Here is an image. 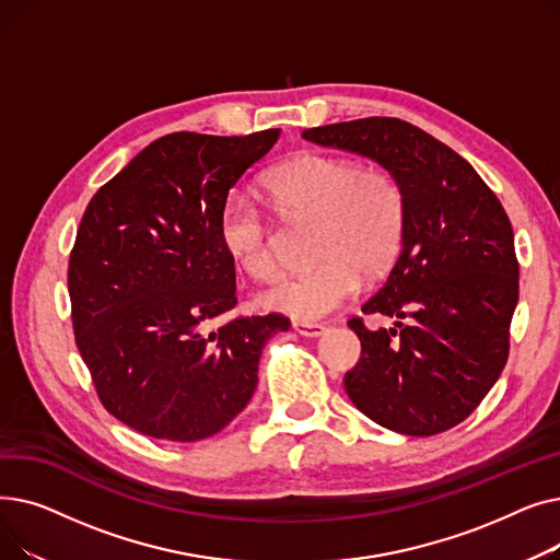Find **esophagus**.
Masks as SVG:
<instances>
[{
  "label": "esophagus",
  "instance_id": "esophagus-1",
  "mask_svg": "<svg viewBox=\"0 0 560 560\" xmlns=\"http://www.w3.org/2000/svg\"><path fill=\"white\" fill-rule=\"evenodd\" d=\"M292 329H295L300 336H306V338H317V336L327 331V327L319 325V322H300V319L292 322Z\"/></svg>",
  "mask_w": 560,
  "mask_h": 560
}]
</instances>
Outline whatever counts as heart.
Masks as SVG:
<instances>
[{
	"label": "heart",
	"mask_w": 560,
	"mask_h": 560,
	"mask_svg": "<svg viewBox=\"0 0 560 560\" xmlns=\"http://www.w3.org/2000/svg\"><path fill=\"white\" fill-rule=\"evenodd\" d=\"M265 188L290 220H315L313 258L306 272L288 275L262 292V304L313 322L347 304L361 288L397 258L406 229V197L397 176L381 165L306 152L265 176ZM226 254L258 279L279 272L277 233L260 206L233 195L220 218Z\"/></svg>",
	"instance_id": "1"
}]
</instances>
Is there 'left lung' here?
<instances>
[{"instance_id": "obj_1", "label": "left lung", "mask_w": 560, "mask_h": 560, "mask_svg": "<svg viewBox=\"0 0 560 560\" xmlns=\"http://www.w3.org/2000/svg\"><path fill=\"white\" fill-rule=\"evenodd\" d=\"M302 136L388 167L406 197L399 258L361 308L397 322L378 331L359 315L347 322L361 340V359L345 374L349 399L404 435L456 427L509 359L520 262L502 201L452 147L397 117H363Z\"/></svg>"}]
</instances>
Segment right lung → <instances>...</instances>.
I'll list each match as a JSON object with an SVG mask.
<instances>
[{"label":"right lung","instance_id":"1","mask_svg":"<svg viewBox=\"0 0 560 560\" xmlns=\"http://www.w3.org/2000/svg\"><path fill=\"white\" fill-rule=\"evenodd\" d=\"M279 136L167 133L81 218L68 265L74 342L102 406L142 435L195 443L224 429L254 395L265 342L290 327L279 313L226 317L238 298L220 238L229 190Z\"/></svg>","mask_w":560,"mask_h":560}]
</instances>
